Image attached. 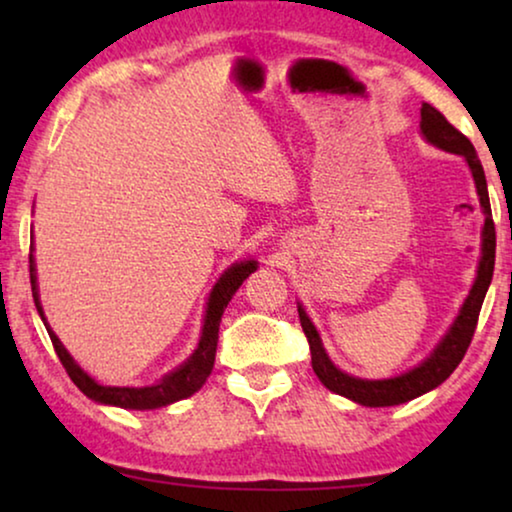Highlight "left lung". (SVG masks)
<instances>
[{
  "instance_id": "left-lung-1",
  "label": "left lung",
  "mask_w": 512,
  "mask_h": 512,
  "mask_svg": "<svg viewBox=\"0 0 512 512\" xmlns=\"http://www.w3.org/2000/svg\"><path fill=\"white\" fill-rule=\"evenodd\" d=\"M422 135L426 142H431L438 149L457 153L464 156L468 167H471L475 188H478V198L482 214H485V228H482V256L478 263V277L471 286V293L461 305L459 317L454 319L450 331L445 333V338L438 342V347L419 363L417 368L408 370V373L389 377V380H361V377L342 373L340 368L333 366V361L328 359L324 345L317 328L307 317L303 305H298V317L300 326H303L305 338L310 342L312 352V368L326 389L335 391V394L349 398V401L368 405V408H387V405H401L408 403L412 398L426 394V391L436 389L438 384H443L447 377L454 373V368L459 366L464 359L468 345H471L475 326H478L480 307L485 300V293L492 284L494 275V254H496V233H494V221H492V207H489V193H487V179L485 170H482L478 153H475L471 139L454 128L447 118L440 114L431 104H422Z\"/></svg>"
}]
</instances>
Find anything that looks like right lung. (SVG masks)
<instances>
[{
	"mask_svg": "<svg viewBox=\"0 0 512 512\" xmlns=\"http://www.w3.org/2000/svg\"><path fill=\"white\" fill-rule=\"evenodd\" d=\"M258 268L256 261H242L233 263L230 268L219 277V282L214 284L212 293H209L207 300V314H205V326H202V335L195 352L188 356V359L181 363L177 370L167 373L158 384H151V387H104V384L95 382L86 370H81L79 363H76L58 335L51 331V326L46 324L44 310H41L39 303V289H37V272H34V256L30 251V282H32V298L34 305H37V312L41 321H44L48 335H51V342L55 347V354L62 366H65L67 375L72 377V382L79 387L88 398H93L95 403L104 405H116V408H128V410H153L163 408V405L177 403L181 398L193 396L202 384L207 382L209 373L214 368V356H216V342H219V324L223 317V310H226L230 298L235 296V291L240 289L244 279H247L251 272Z\"/></svg>",
	"mask_w": 512,
	"mask_h": 512,
	"instance_id": "add662e5",
	"label": "right lung"
}]
</instances>
